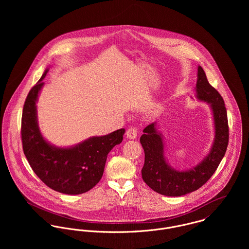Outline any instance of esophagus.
I'll use <instances>...</instances> for the list:
<instances>
[{"label": "esophagus", "mask_w": 249, "mask_h": 249, "mask_svg": "<svg viewBox=\"0 0 249 249\" xmlns=\"http://www.w3.org/2000/svg\"><path fill=\"white\" fill-rule=\"evenodd\" d=\"M125 136L127 139L133 140L137 137V129L135 127H129L125 133Z\"/></svg>", "instance_id": "obj_1"}]
</instances>
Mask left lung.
Segmentation results:
<instances>
[{
  "mask_svg": "<svg viewBox=\"0 0 249 249\" xmlns=\"http://www.w3.org/2000/svg\"><path fill=\"white\" fill-rule=\"evenodd\" d=\"M195 90L196 100L209 105L214 132L209 151L196 166L180 171L170 165L165 155L164 136L159 131L157 122L148 124L140 138L144 151L142 180L154 192L163 196H181L199 189L213 176L227 148L229 130L224 102L210 85L201 66L197 67Z\"/></svg>",
  "mask_w": 249,
  "mask_h": 249,
  "instance_id": "1",
  "label": "left lung"
}]
</instances>
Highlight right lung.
Masks as SVG:
<instances>
[{
	"label": "right lung",
	"instance_id": "add662e5",
	"mask_svg": "<svg viewBox=\"0 0 249 249\" xmlns=\"http://www.w3.org/2000/svg\"><path fill=\"white\" fill-rule=\"evenodd\" d=\"M49 70L46 68L25 102L21 128L24 153L36 176L48 187L66 195H80L99 183L108 153L122 142L125 130L89 137L70 146L49 142L41 133L36 107Z\"/></svg>",
	"mask_w": 249,
	"mask_h": 249
}]
</instances>
